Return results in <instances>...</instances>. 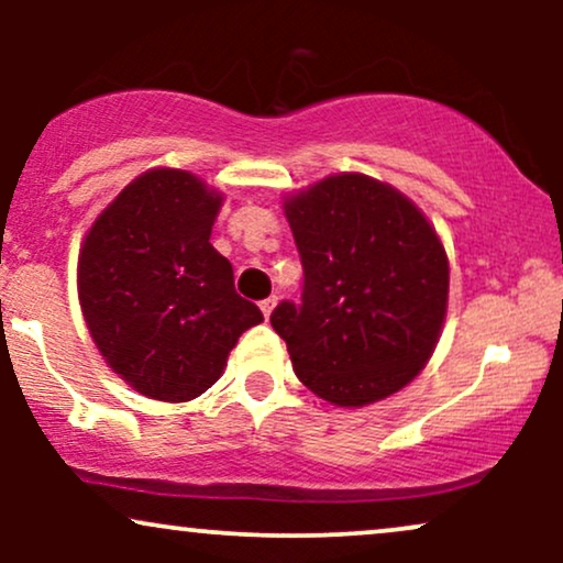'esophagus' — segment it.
Here are the masks:
<instances>
[{
    "mask_svg": "<svg viewBox=\"0 0 563 563\" xmlns=\"http://www.w3.org/2000/svg\"><path fill=\"white\" fill-rule=\"evenodd\" d=\"M275 303H277V299H275V296H269V299H264V301H260V309H262V312H264V318H269V314H273Z\"/></svg>",
    "mask_w": 563,
    "mask_h": 563,
    "instance_id": "esophagus-1",
    "label": "esophagus"
}]
</instances>
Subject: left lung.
I'll list each match as a JSON object with an SVG mask.
<instances>
[{"label":"left lung","mask_w":563,"mask_h":563,"mask_svg":"<svg viewBox=\"0 0 563 563\" xmlns=\"http://www.w3.org/2000/svg\"><path fill=\"white\" fill-rule=\"evenodd\" d=\"M301 299L269 314L303 386L341 407L371 405L429 363L448 309V254L394 187L339 174L286 200Z\"/></svg>","instance_id":"1"}]
</instances>
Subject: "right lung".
Here are the masks:
<instances>
[{
	"instance_id": "1",
	"label": "right lung",
	"mask_w": 563,
	"mask_h": 563,
	"mask_svg": "<svg viewBox=\"0 0 563 563\" xmlns=\"http://www.w3.org/2000/svg\"><path fill=\"white\" fill-rule=\"evenodd\" d=\"M222 198L190 172L153 169L97 217L79 254V299L106 363L145 397L187 402L222 376L264 320L209 243Z\"/></svg>"
}]
</instances>
